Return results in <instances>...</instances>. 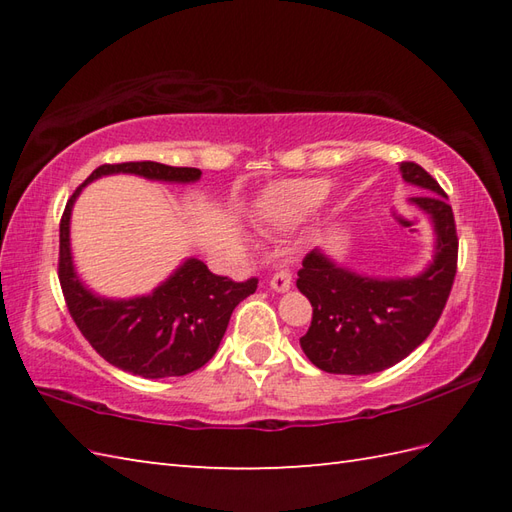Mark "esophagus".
<instances>
[{
    "instance_id": "34e87169",
    "label": "esophagus",
    "mask_w": 512,
    "mask_h": 512,
    "mask_svg": "<svg viewBox=\"0 0 512 512\" xmlns=\"http://www.w3.org/2000/svg\"><path fill=\"white\" fill-rule=\"evenodd\" d=\"M290 286H292L290 270H279V273H275L273 279H270V288L277 292H286V290H290Z\"/></svg>"
}]
</instances>
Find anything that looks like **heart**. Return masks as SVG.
I'll return each mask as SVG.
<instances>
[{
  "instance_id": "1",
  "label": "heart",
  "mask_w": 512,
  "mask_h": 512,
  "mask_svg": "<svg viewBox=\"0 0 512 512\" xmlns=\"http://www.w3.org/2000/svg\"><path fill=\"white\" fill-rule=\"evenodd\" d=\"M328 193L330 182L325 178L279 182L264 193L262 204H259V217L273 226H295L317 211L321 202L328 198Z\"/></svg>"
}]
</instances>
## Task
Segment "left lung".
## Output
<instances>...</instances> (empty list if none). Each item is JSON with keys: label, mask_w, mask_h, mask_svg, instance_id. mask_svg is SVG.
<instances>
[{"label": "left lung", "mask_w": 512, "mask_h": 512, "mask_svg": "<svg viewBox=\"0 0 512 512\" xmlns=\"http://www.w3.org/2000/svg\"><path fill=\"white\" fill-rule=\"evenodd\" d=\"M402 180L429 191L409 202L429 215L433 262L416 277L378 279L339 266L314 248L303 259L297 288L312 303L301 350L328 374L365 376L400 363L427 339L447 306L458 268V233L447 193L416 162H402Z\"/></svg>", "instance_id": "left-lung-1"}]
</instances>
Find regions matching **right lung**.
<instances>
[{"instance_id": "obj_1", "label": "right lung", "mask_w": 512, "mask_h": 512, "mask_svg": "<svg viewBox=\"0 0 512 512\" xmlns=\"http://www.w3.org/2000/svg\"><path fill=\"white\" fill-rule=\"evenodd\" d=\"M112 173L145 180L191 184L202 171L160 162H121L92 171L65 204L59 226V281L65 303L85 339L107 363L143 378L184 376L213 358L239 301L257 290V279L237 281L213 275L204 262L189 257L149 295L132 299L99 297L76 275L70 248L72 206L85 184Z\"/></svg>"}]
</instances>
